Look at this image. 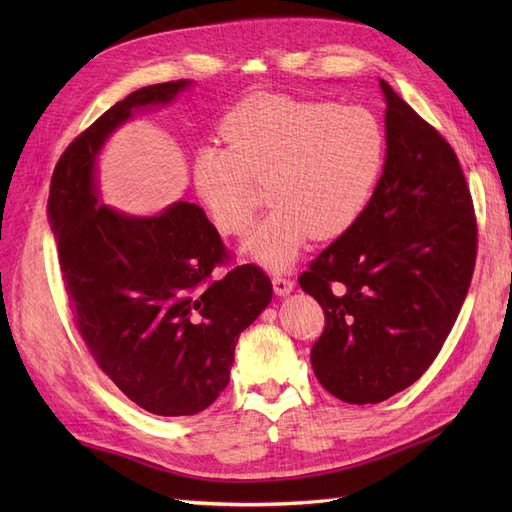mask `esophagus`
Instances as JSON below:
<instances>
[{
	"mask_svg": "<svg viewBox=\"0 0 512 512\" xmlns=\"http://www.w3.org/2000/svg\"><path fill=\"white\" fill-rule=\"evenodd\" d=\"M294 288V282L286 275H273V290L275 294H280V297H286Z\"/></svg>",
	"mask_w": 512,
	"mask_h": 512,
	"instance_id": "obj_1",
	"label": "esophagus"
}]
</instances>
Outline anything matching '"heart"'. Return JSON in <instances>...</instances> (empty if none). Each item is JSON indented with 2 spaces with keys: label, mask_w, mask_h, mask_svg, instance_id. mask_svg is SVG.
<instances>
[{
  "label": "heart",
  "mask_w": 512,
  "mask_h": 512,
  "mask_svg": "<svg viewBox=\"0 0 512 512\" xmlns=\"http://www.w3.org/2000/svg\"><path fill=\"white\" fill-rule=\"evenodd\" d=\"M226 145L207 143L192 158V185L222 235H245L269 183L267 215L243 252L286 269L307 237L335 239L361 218L384 170L386 130L367 106L286 94H254L222 121Z\"/></svg>",
  "instance_id": "heart-1"
}]
</instances>
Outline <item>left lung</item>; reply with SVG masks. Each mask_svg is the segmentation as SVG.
<instances>
[{
  "mask_svg": "<svg viewBox=\"0 0 512 512\" xmlns=\"http://www.w3.org/2000/svg\"><path fill=\"white\" fill-rule=\"evenodd\" d=\"M386 162L367 209L299 275L320 303V384L346 404H380L421 378L466 301L476 215L457 153L380 81Z\"/></svg>",
  "mask_w": 512,
  "mask_h": 512,
  "instance_id": "obj_1",
  "label": "left lung"
}]
</instances>
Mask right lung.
Returning <instances> with one entry per match:
<instances>
[{
  "instance_id": "right-lung-1",
  "label": "right lung",
  "mask_w": 512,
  "mask_h": 512,
  "mask_svg": "<svg viewBox=\"0 0 512 512\" xmlns=\"http://www.w3.org/2000/svg\"><path fill=\"white\" fill-rule=\"evenodd\" d=\"M188 85H149L108 108L61 153L49 190L76 329L117 389L160 416H192L220 397L241 331L273 294L256 265L213 280L230 256L198 205L179 200L160 215L134 218L98 203L96 156L108 134Z\"/></svg>"
}]
</instances>
